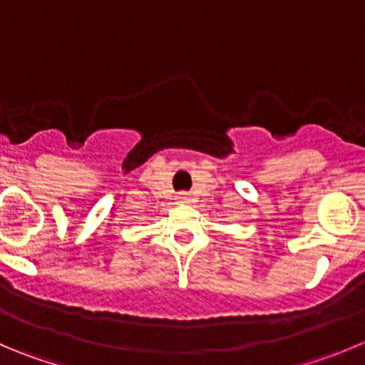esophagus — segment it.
Returning <instances> with one entry per match:
<instances>
[{
  "label": "esophagus",
  "mask_w": 365,
  "mask_h": 365,
  "mask_svg": "<svg viewBox=\"0 0 365 365\" xmlns=\"http://www.w3.org/2000/svg\"><path fill=\"white\" fill-rule=\"evenodd\" d=\"M189 194H182V196L178 197V203H182V205H185V203H189Z\"/></svg>",
  "instance_id": "esophagus-1"
}]
</instances>
